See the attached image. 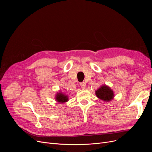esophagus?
<instances>
[{
    "mask_svg": "<svg viewBox=\"0 0 152 152\" xmlns=\"http://www.w3.org/2000/svg\"><path fill=\"white\" fill-rule=\"evenodd\" d=\"M80 87H82V89H86V84H85V82H81V83L80 84Z\"/></svg>",
    "mask_w": 152,
    "mask_h": 152,
    "instance_id": "34e87169",
    "label": "esophagus"
}]
</instances>
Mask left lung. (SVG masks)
Instances as JSON below:
<instances>
[{"label": "left lung", "mask_w": 152, "mask_h": 152, "mask_svg": "<svg viewBox=\"0 0 152 152\" xmlns=\"http://www.w3.org/2000/svg\"><path fill=\"white\" fill-rule=\"evenodd\" d=\"M95 94L97 97L101 100H103L105 102H109L112 101L114 98V92L107 85H102L95 91Z\"/></svg>", "instance_id": "left-lung-1"}]
</instances>
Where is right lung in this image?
Returning a JSON list of instances; mask_svg holds the SVG:
<instances>
[{
    "instance_id": "right-lung-1",
    "label": "right lung",
    "mask_w": 152,
    "mask_h": 152,
    "mask_svg": "<svg viewBox=\"0 0 152 152\" xmlns=\"http://www.w3.org/2000/svg\"><path fill=\"white\" fill-rule=\"evenodd\" d=\"M55 99L59 103H65L68 101V96L59 91L55 95Z\"/></svg>"
}]
</instances>
